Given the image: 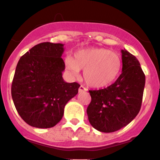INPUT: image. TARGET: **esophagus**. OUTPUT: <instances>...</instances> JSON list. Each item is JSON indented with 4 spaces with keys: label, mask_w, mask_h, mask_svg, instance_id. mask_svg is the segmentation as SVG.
<instances>
[{
    "label": "esophagus",
    "mask_w": 160,
    "mask_h": 160,
    "mask_svg": "<svg viewBox=\"0 0 160 160\" xmlns=\"http://www.w3.org/2000/svg\"><path fill=\"white\" fill-rule=\"evenodd\" d=\"M86 90H87V89H86V88L84 87V86H80V87H79V89H78L79 92H82L86 91Z\"/></svg>",
    "instance_id": "1"
}]
</instances>
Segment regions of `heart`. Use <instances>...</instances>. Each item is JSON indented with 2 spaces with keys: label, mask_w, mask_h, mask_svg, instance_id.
Listing matches in <instances>:
<instances>
[{
  "label": "heart",
  "mask_w": 160,
  "mask_h": 160,
  "mask_svg": "<svg viewBox=\"0 0 160 160\" xmlns=\"http://www.w3.org/2000/svg\"><path fill=\"white\" fill-rule=\"evenodd\" d=\"M66 69L73 77L83 70V78L88 86L100 89L109 86L120 74L122 59L117 53L103 47L80 49L74 58L68 56L65 60Z\"/></svg>",
  "instance_id": "1"
}]
</instances>
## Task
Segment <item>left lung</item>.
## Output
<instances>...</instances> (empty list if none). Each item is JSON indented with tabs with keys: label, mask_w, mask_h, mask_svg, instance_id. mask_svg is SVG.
Masks as SVG:
<instances>
[{
	"label": "left lung",
	"mask_w": 160,
	"mask_h": 160,
	"mask_svg": "<svg viewBox=\"0 0 160 160\" xmlns=\"http://www.w3.org/2000/svg\"><path fill=\"white\" fill-rule=\"evenodd\" d=\"M122 74L104 89L89 90L91 102L86 113L93 128L113 132L127 126L141 109L145 75L136 57L122 49Z\"/></svg>",
	"instance_id": "1"
}]
</instances>
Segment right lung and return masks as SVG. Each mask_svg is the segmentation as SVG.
I'll return each instance as SVG.
<instances>
[{
	"mask_svg": "<svg viewBox=\"0 0 160 160\" xmlns=\"http://www.w3.org/2000/svg\"><path fill=\"white\" fill-rule=\"evenodd\" d=\"M62 43H39L20 58L11 87L16 111L33 127L47 128L62 120L68 102L78 93V82L62 78Z\"/></svg>",
	"mask_w": 160,
	"mask_h": 160,
	"instance_id": "obj_1",
	"label": "right lung"
}]
</instances>
